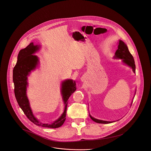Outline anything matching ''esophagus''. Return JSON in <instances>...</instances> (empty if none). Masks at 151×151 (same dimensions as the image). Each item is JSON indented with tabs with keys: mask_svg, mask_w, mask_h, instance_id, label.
Returning a JSON list of instances; mask_svg holds the SVG:
<instances>
[{
	"mask_svg": "<svg viewBox=\"0 0 151 151\" xmlns=\"http://www.w3.org/2000/svg\"><path fill=\"white\" fill-rule=\"evenodd\" d=\"M81 80H82V81H84V79H81Z\"/></svg>",
	"mask_w": 151,
	"mask_h": 151,
	"instance_id": "1",
	"label": "esophagus"
}]
</instances>
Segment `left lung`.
<instances>
[{
    "label": "left lung",
    "mask_w": 151,
    "mask_h": 151,
    "mask_svg": "<svg viewBox=\"0 0 151 151\" xmlns=\"http://www.w3.org/2000/svg\"><path fill=\"white\" fill-rule=\"evenodd\" d=\"M114 58L116 59H121L122 60V62L129 67H131L132 69V71L135 73V61L134 59L133 56L129 52V50L127 47V45L122 40H119V43H118V49L116 50L115 56H114ZM136 94V90H135V95ZM134 95V96H135ZM134 96L133 98V99L134 98ZM132 104V101L131 104V106ZM90 117L92 119L94 122L98 123H103V124H108L114 122H109V121H105V120H102L99 119H95L93 116H91L90 114H89Z\"/></svg>",
    "instance_id": "1"
}]
</instances>
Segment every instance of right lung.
Segmentation results:
<instances>
[{
	"label": "right lung",
	"mask_w": 151,
	"mask_h": 151,
	"mask_svg": "<svg viewBox=\"0 0 151 151\" xmlns=\"http://www.w3.org/2000/svg\"><path fill=\"white\" fill-rule=\"evenodd\" d=\"M39 45H33L31 42L27 47L20 50L17 56V61L13 70V81L14 92L19 106L24 112L27 117L35 124L42 127L56 128L61 127L66 119L68 100L70 95L76 90V84L72 79H66L62 82L61 93L65 104L63 113L55 121L51 123H43L33 115L30 103L27 95V87L28 85V76L31 71L34 70L38 64L39 59L35 54L40 49Z\"/></svg>",
	"instance_id": "right-lung-1"
}]
</instances>
